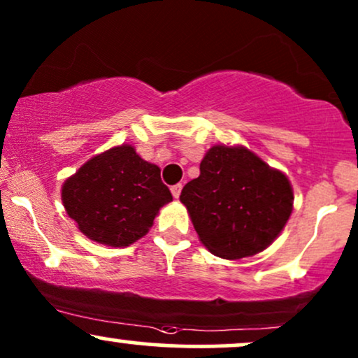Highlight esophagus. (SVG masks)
Listing matches in <instances>:
<instances>
[{
    "mask_svg": "<svg viewBox=\"0 0 358 358\" xmlns=\"http://www.w3.org/2000/svg\"><path fill=\"white\" fill-rule=\"evenodd\" d=\"M171 193H173V196L175 199H178L180 196V193H182V185H173V187H171Z\"/></svg>",
    "mask_w": 358,
    "mask_h": 358,
    "instance_id": "34e87169",
    "label": "esophagus"
}]
</instances>
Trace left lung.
<instances>
[{"mask_svg":"<svg viewBox=\"0 0 358 358\" xmlns=\"http://www.w3.org/2000/svg\"><path fill=\"white\" fill-rule=\"evenodd\" d=\"M180 200L205 248L222 259H242L273 244L294 196L287 176L248 148L215 145Z\"/></svg>","mask_w":358,"mask_h":358,"instance_id":"8db88e82","label":"left lung"}]
</instances>
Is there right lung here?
<instances>
[{"label": "right lung", "mask_w": 358, "mask_h": 358, "mask_svg": "<svg viewBox=\"0 0 358 358\" xmlns=\"http://www.w3.org/2000/svg\"><path fill=\"white\" fill-rule=\"evenodd\" d=\"M171 200L159 168L131 145L90 158L62 187V202L79 231L110 248H126L146 236L159 208Z\"/></svg>", "instance_id": "add662e5"}]
</instances>
